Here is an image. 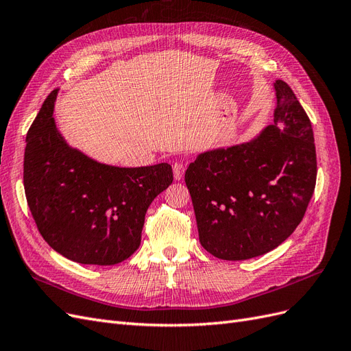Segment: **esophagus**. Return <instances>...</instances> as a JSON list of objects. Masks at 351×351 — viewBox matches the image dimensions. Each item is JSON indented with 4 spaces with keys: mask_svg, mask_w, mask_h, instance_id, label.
<instances>
[{
    "mask_svg": "<svg viewBox=\"0 0 351 351\" xmlns=\"http://www.w3.org/2000/svg\"><path fill=\"white\" fill-rule=\"evenodd\" d=\"M184 169H186L184 164H182V162H176V164L173 165L174 178H176V180H182V178H183V176H184Z\"/></svg>",
    "mask_w": 351,
    "mask_h": 351,
    "instance_id": "1",
    "label": "esophagus"
}]
</instances>
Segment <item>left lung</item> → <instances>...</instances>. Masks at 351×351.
<instances>
[{
    "label": "left lung",
    "instance_id": "left-lung-1",
    "mask_svg": "<svg viewBox=\"0 0 351 351\" xmlns=\"http://www.w3.org/2000/svg\"><path fill=\"white\" fill-rule=\"evenodd\" d=\"M274 86V124L247 143L200 154L184 176L200 244L218 259L244 261L280 246L313 195L311 120L289 84Z\"/></svg>",
    "mask_w": 351,
    "mask_h": 351
}]
</instances>
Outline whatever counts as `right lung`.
<instances>
[{"instance_id": "add662e5", "label": "right lung", "mask_w": 351, "mask_h": 351, "mask_svg": "<svg viewBox=\"0 0 351 351\" xmlns=\"http://www.w3.org/2000/svg\"><path fill=\"white\" fill-rule=\"evenodd\" d=\"M57 89L26 136L23 184L40 236L62 256L115 265L141 246L146 210L173 183L171 165L120 168L71 149L52 119Z\"/></svg>"}]
</instances>
